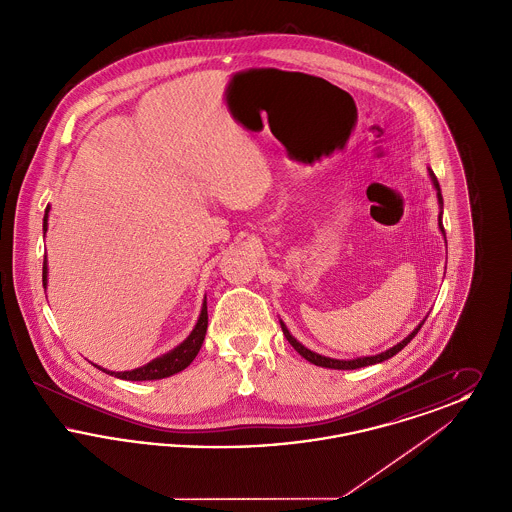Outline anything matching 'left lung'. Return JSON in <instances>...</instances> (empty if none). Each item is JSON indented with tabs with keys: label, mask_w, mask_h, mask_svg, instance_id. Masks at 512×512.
Returning <instances> with one entry per match:
<instances>
[{
	"label": "left lung",
	"mask_w": 512,
	"mask_h": 512,
	"mask_svg": "<svg viewBox=\"0 0 512 512\" xmlns=\"http://www.w3.org/2000/svg\"><path fill=\"white\" fill-rule=\"evenodd\" d=\"M430 176H432V182H434V186H436V190H438V201L439 205H443V199H441V192H439V184L438 178H436V174L430 171ZM439 228H441V232H443V236H445V230H443V224H441V213H439ZM282 324V332H284V336H286V340L292 343L293 349L301 355V357H305L309 363H313V365L324 366V368H334V370H353V368H361V366L368 365H376V363H382V361H386V359H390L393 357L395 353H399L409 341L413 340L414 336L418 334V330L422 328V324L424 322H420L418 324V328H414L413 334H409L405 340L401 341V343H397V345H393L391 349L388 351H384V353H380V355H374V357H363V359H353V361H338V359H328V357H322V355H318V353H313L311 349H307L305 345H301L299 341L293 338L292 334L288 332V328H286V324L284 322H280Z\"/></svg>",
	"instance_id": "1"
}]
</instances>
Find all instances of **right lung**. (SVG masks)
<instances>
[{
	"label": "right lung",
	"instance_id": "add662e5",
	"mask_svg": "<svg viewBox=\"0 0 512 512\" xmlns=\"http://www.w3.org/2000/svg\"><path fill=\"white\" fill-rule=\"evenodd\" d=\"M48 213L49 207L46 209V215H44V230H48ZM42 280H44V288L48 286V261L44 259V268H42ZM207 303H203V309H201V315L199 320L195 324L194 332L188 336V340L182 341L178 347H174L171 353L147 363L146 366H140V368H134V370H126V372H109L105 368H101L103 372L115 376V378H121V380H132V382H140V380H161V378H167L172 376L180 370H184L186 366L190 365L195 359V355L199 353L203 340H205V334H207Z\"/></svg>",
	"mask_w": 512,
	"mask_h": 512
}]
</instances>
